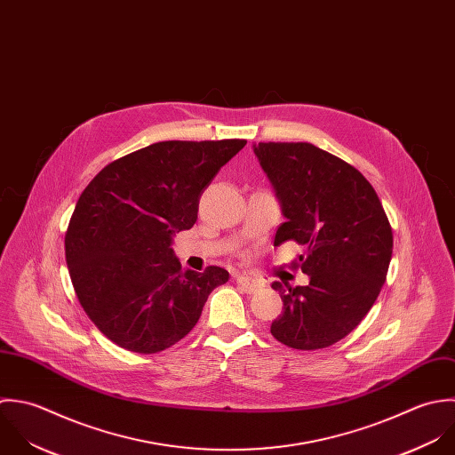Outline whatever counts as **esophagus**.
I'll use <instances>...</instances> for the list:
<instances>
[{
	"label": "esophagus",
	"instance_id": "obj_1",
	"mask_svg": "<svg viewBox=\"0 0 455 455\" xmlns=\"http://www.w3.org/2000/svg\"><path fill=\"white\" fill-rule=\"evenodd\" d=\"M236 284L242 286L245 293H256L258 290H261V283L252 279V277H249V275H238L236 277Z\"/></svg>",
	"mask_w": 455,
	"mask_h": 455
}]
</instances>
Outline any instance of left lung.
<instances>
[{
	"mask_svg": "<svg viewBox=\"0 0 455 455\" xmlns=\"http://www.w3.org/2000/svg\"><path fill=\"white\" fill-rule=\"evenodd\" d=\"M286 222L274 245L297 242L307 286L274 283L284 310L272 335L288 347H328L355 330L376 302L392 259L394 235L367 178L310 143L254 145Z\"/></svg>",
	"mask_w": 455,
	"mask_h": 455,
	"instance_id": "1",
	"label": "left lung"
}]
</instances>
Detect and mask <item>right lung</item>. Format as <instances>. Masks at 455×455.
<instances>
[{"label":"right lung","mask_w":455,"mask_h":455,"mask_svg":"<svg viewBox=\"0 0 455 455\" xmlns=\"http://www.w3.org/2000/svg\"><path fill=\"white\" fill-rule=\"evenodd\" d=\"M245 140L162 141L108 164L83 190L65 233L77 300L124 349L152 355L181 340L229 272L181 270L172 235L197 220L199 197Z\"/></svg>","instance_id":"obj_1"}]
</instances>
